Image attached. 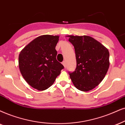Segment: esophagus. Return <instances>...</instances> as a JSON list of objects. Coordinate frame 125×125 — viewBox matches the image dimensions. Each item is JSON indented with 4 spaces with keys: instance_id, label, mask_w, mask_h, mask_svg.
<instances>
[{
    "instance_id": "1",
    "label": "esophagus",
    "mask_w": 125,
    "mask_h": 125,
    "mask_svg": "<svg viewBox=\"0 0 125 125\" xmlns=\"http://www.w3.org/2000/svg\"><path fill=\"white\" fill-rule=\"evenodd\" d=\"M62 64L64 66V67H66V62H65V61H63L62 63Z\"/></svg>"
}]
</instances>
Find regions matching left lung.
<instances>
[{
    "instance_id": "1",
    "label": "left lung",
    "mask_w": 125,
    "mask_h": 125,
    "mask_svg": "<svg viewBox=\"0 0 125 125\" xmlns=\"http://www.w3.org/2000/svg\"><path fill=\"white\" fill-rule=\"evenodd\" d=\"M74 47L77 67L69 73L72 83L80 91L87 92L99 85L110 66L106 47L89 36H67Z\"/></svg>"
}]
</instances>
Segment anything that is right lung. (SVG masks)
<instances>
[{
  "label": "right lung",
  "instance_id": "right-lung-1",
  "mask_svg": "<svg viewBox=\"0 0 125 125\" xmlns=\"http://www.w3.org/2000/svg\"><path fill=\"white\" fill-rule=\"evenodd\" d=\"M59 36L45 34L30 42L20 52L18 66L28 84L39 91L50 88L63 66L56 60Z\"/></svg>",
  "mask_w": 125,
  "mask_h": 125
}]
</instances>
